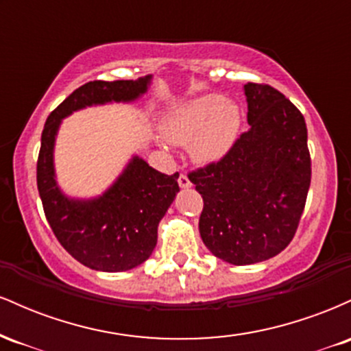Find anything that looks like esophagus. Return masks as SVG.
<instances>
[{
    "label": "esophagus",
    "mask_w": 351,
    "mask_h": 351,
    "mask_svg": "<svg viewBox=\"0 0 351 351\" xmlns=\"http://www.w3.org/2000/svg\"><path fill=\"white\" fill-rule=\"evenodd\" d=\"M178 184H180V188H184V189L191 188V181H189L186 173H181L180 178H178Z\"/></svg>",
    "instance_id": "1"
}]
</instances>
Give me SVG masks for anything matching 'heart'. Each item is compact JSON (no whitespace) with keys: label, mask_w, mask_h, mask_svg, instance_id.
<instances>
[{"label":"heart","mask_w":351,"mask_h":351,"mask_svg":"<svg viewBox=\"0 0 351 351\" xmlns=\"http://www.w3.org/2000/svg\"><path fill=\"white\" fill-rule=\"evenodd\" d=\"M243 127V112L219 94H204L171 107L162 120L168 142L188 145L198 165H213L232 150Z\"/></svg>","instance_id":"heart-1"}]
</instances>
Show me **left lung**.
Segmentation results:
<instances>
[{
    "instance_id": "left-lung-1",
    "label": "left lung",
    "mask_w": 351,
    "mask_h": 351,
    "mask_svg": "<svg viewBox=\"0 0 351 351\" xmlns=\"http://www.w3.org/2000/svg\"><path fill=\"white\" fill-rule=\"evenodd\" d=\"M249 130L217 163L189 173L203 196L199 234L232 265L271 259L295 234L310 186L304 115L265 84H245Z\"/></svg>"
}]
</instances>
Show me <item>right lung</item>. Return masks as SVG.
<instances>
[{
	"instance_id": "add662e5",
	"label": "right lung",
	"mask_w": 351,
	"mask_h": 351,
	"mask_svg": "<svg viewBox=\"0 0 351 351\" xmlns=\"http://www.w3.org/2000/svg\"><path fill=\"white\" fill-rule=\"evenodd\" d=\"M150 82L152 75L87 82L52 110L44 123L38 189L47 223L62 247L94 271H130L152 256L158 223L180 191V175H163L135 155L102 195L88 199L71 198L56 181V136L62 119L72 112L110 102H134L148 90Z\"/></svg>"
}]
</instances>
